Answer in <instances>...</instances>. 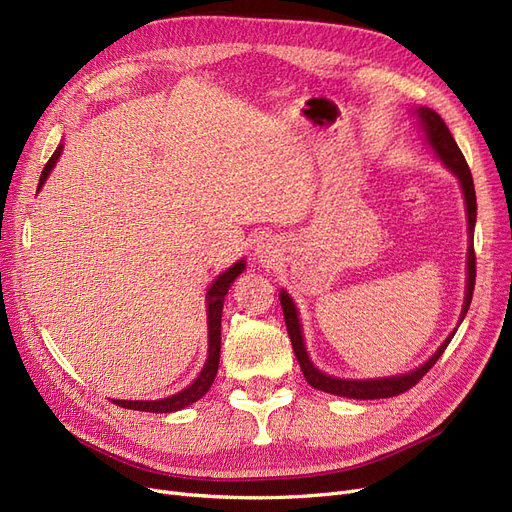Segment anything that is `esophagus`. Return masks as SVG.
Instances as JSON below:
<instances>
[{"label": "esophagus", "mask_w": 512, "mask_h": 512, "mask_svg": "<svg viewBox=\"0 0 512 512\" xmlns=\"http://www.w3.org/2000/svg\"><path fill=\"white\" fill-rule=\"evenodd\" d=\"M278 246L274 244V240H270V238H266V240H259L257 242V249H255V255H257V259L259 261H263V263H272L278 255Z\"/></svg>", "instance_id": "esophagus-1"}]
</instances>
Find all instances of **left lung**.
<instances>
[{
  "label": "left lung",
  "mask_w": 512,
  "mask_h": 512,
  "mask_svg": "<svg viewBox=\"0 0 512 512\" xmlns=\"http://www.w3.org/2000/svg\"><path fill=\"white\" fill-rule=\"evenodd\" d=\"M415 114L421 121V127L425 131V140L430 142V146L434 148V153L438 155V159L447 166L457 178L461 185V193H464V202H466V217H468V234H470V244H468V278H466V300H464V308H461V317L459 323L464 321L466 312L470 308L472 302V291H474V280H476V255H474V223H476V193H474V183H472V174L468 163L464 159V153L459 151V146L455 142V138L451 136L449 127L444 125V121L440 119V114L434 112L432 108H417ZM280 298V306H283V315H285V323H287V334L291 338V346L293 353L300 361V368L304 372V378L308 381L310 387H315L319 391L325 393H334V395H342V398H353V400H383V398H393V395H400L404 391H408L410 387H415L421 378L430 372V368L436 364L438 357L447 349L451 338L455 336L457 329H453L451 336L444 340L438 351L425 361L423 366H419L417 370H412L408 374H400V376H387V378H368V381H349V378H336L329 376L325 372H321L319 368H315L312 364L306 346H304V336H302V325H300V315L298 308H295L293 300L289 298L287 291L278 293ZM457 323V325H459Z\"/></svg>",
  "instance_id": "1"
}]
</instances>
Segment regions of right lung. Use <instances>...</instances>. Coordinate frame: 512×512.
I'll list each match as a JSON object with an SVG mask.
<instances>
[{"instance_id": "1", "label": "right lung", "mask_w": 512, "mask_h": 512, "mask_svg": "<svg viewBox=\"0 0 512 512\" xmlns=\"http://www.w3.org/2000/svg\"><path fill=\"white\" fill-rule=\"evenodd\" d=\"M63 151V144L57 146V151L53 153V157L46 161V166L42 170L40 176V183H38V191L42 189V185L46 183L48 174L55 168L57 159L61 157ZM246 263L244 259L236 261L232 268H227L223 274H219L214 278V283L210 285L208 293H206V312H208V359L202 368V372L197 374L195 381L183 389L178 391L176 395H170V398H163V400H112L117 406L129 408V410H142V412H176V410H183L185 406L197 402L200 398L208 393L210 385L214 383V376H217L219 370V359H221V315H223V302H225V295L232 287L234 280L244 272Z\"/></svg>"}]
</instances>
